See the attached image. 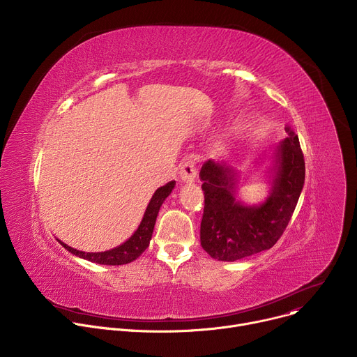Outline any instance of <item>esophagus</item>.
<instances>
[{
    "instance_id": "34e87169",
    "label": "esophagus",
    "mask_w": 357,
    "mask_h": 357,
    "mask_svg": "<svg viewBox=\"0 0 357 357\" xmlns=\"http://www.w3.org/2000/svg\"><path fill=\"white\" fill-rule=\"evenodd\" d=\"M197 171H199V165L196 158L190 157L188 158L182 165H181V179L183 182H193L195 178L197 176Z\"/></svg>"
}]
</instances>
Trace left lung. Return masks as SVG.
<instances>
[{
    "mask_svg": "<svg viewBox=\"0 0 357 357\" xmlns=\"http://www.w3.org/2000/svg\"><path fill=\"white\" fill-rule=\"evenodd\" d=\"M288 137L275 148L273 189L259 206L236 199V172L215 161L200 169L205 208L200 244L212 259L236 261L271 248L287 229L305 181V161L298 135L287 126Z\"/></svg>",
    "mask_w": 357,
    "mask_h": 357,
    "instance_id": "left-lung-1",
    "label": "left lung"
}]
</instances>
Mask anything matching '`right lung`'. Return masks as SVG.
Returning <instances> with one entry per match:
<instances>
[{
  "instance_id": "1",
  "label": "right lung",
  "mask_w": 357,
  "mask_h": 357,
  "mask_svg": "<svg viewBox=\"0 0 357 357\" xmlns=\"http://www.w3.org/2000/svg\"><path fill=\"white\" fill-rule=\"evenodd\" d=\"M175 186V181L168 182L167 185L158 188L154 193V196L151 197L148 206L145 209L144 218L135 230V233L121 245L107 250V251H101V252H86V251H79L76 248H72L70 245L62 243L58 240L68 251H70L75 256L84 259L91 263L97 264H105V266H123L128 264L134 260H137L141 254L145 251V248L149 245V240L152 237V231H154L155 220L160 212V208L162 206L164 200L169 196Z\"/></svg>"
}]
</instances>
